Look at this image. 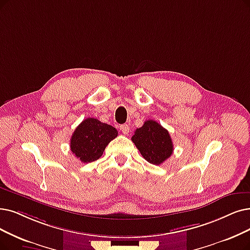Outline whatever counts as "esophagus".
Returning <instances> with one entry per match:
<instances>
[{
    "label": "esophagus",
    "instance_id": "1",
    "mask_svg": "<svg viewBox=\"0 0 250 250\" xmlns=\"http://www.w3.org/2000/svg\"><path fill=\"white\" fill-rule=\"evenodd\" d=\"M120 130H121L124 134H128L129 130H130V127H129V125H127V124H122L121 126H120Z\"/></svg>",
    "mask_w": 250,
    "mask_h": 250
}]
</instances>
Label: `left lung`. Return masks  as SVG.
<instances>
[{
	"label": "left lung",
	"mask_w": 250,
	"mask_h": 250,
	"mask_svg": "<svg viewBox=\"0 0 250 250\" xmlns=\"http://www.w3.org/2000/svg\"><path fill=\"white\" fill-rule=\"evenodd\" d=\"M132 142L148 163L162 164L173 153L170 134L154 120H146L141 128H137Z\"/></svg>",
	"instance_id": "obj_1"
}]
</instances>
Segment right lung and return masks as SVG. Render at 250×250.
<instances>
[{
  "instance_id": "obj_1",
  "label": "right lung",
  "mask_w": 250,
  "mask_h": 250,
  "mask_svg": "<svg viewBox=\"0 0 250 250\" xmlns=\"http://www.w3.org/2000/svg\"><path fill=\"white\" fill-rule=\"evenodd\" d=\"M117 136L115 127L97 119L87 118L72 135L71 151L81 162H93L103 156L105 146Z\"/></svg>"
}]
</instances>
